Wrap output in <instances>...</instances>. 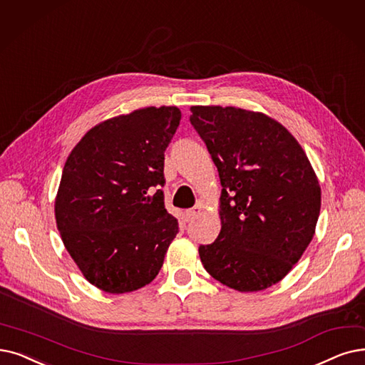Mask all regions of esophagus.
Masks as SVG:
<instances>
[{
    "label": "esophagus",
    "mask_w": 365,
    "mask_h": 365,
    "mask_svg": "<svg viewBox=\"0 0 365 365\" xmlns=\"http://www.w3.org/2000/svg\"><path fill=\"white\" fill-rule=\"evenodd\" d=\"M200 212H201V207H200V205H195V207L186 210V212H185V220H186V222H191V220H194V219L200 215Z\"/></svg>",
    "instance_id": "1"
}]
</instances>
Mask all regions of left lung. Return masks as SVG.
Segmentation results:
<instances>
[{"mask_svg":"<svg viewBox=\"0 0 365 365\" xmlns=\"http://www.w3.org/2000/svg\"><path fill=\"white\" fill-rule=\"evenodd\" d=\"M192 126L219 171L220 232L200 246L212 277L240 292L280 282L313 239L321 186L303 148L262 113L191 107Z\"/></svg>","mask_w":365,"mask_h":365,"instance_id":"8db88e82","label":"left lung"}]
</instances>
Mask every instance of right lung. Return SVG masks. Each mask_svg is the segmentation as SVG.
<instances>
[{
    "mask_svg": "<svg viewBox=\"0 0 365 365\" xmlns=\"http://www.w3.org/2000/svg\"><path fill=\"white\" fill-rule=\"evenodd\" d=\"M178 107H146L93 126L67 158L55 200L66 249L108 294L143 288L160 273L178 219L164 204V152Z\"/></svg>",
    "mask_w": 365,
    "mask_h": 365,
    "instance_id": "add662e5",
    "label": "right lung"
}]
</instances>
